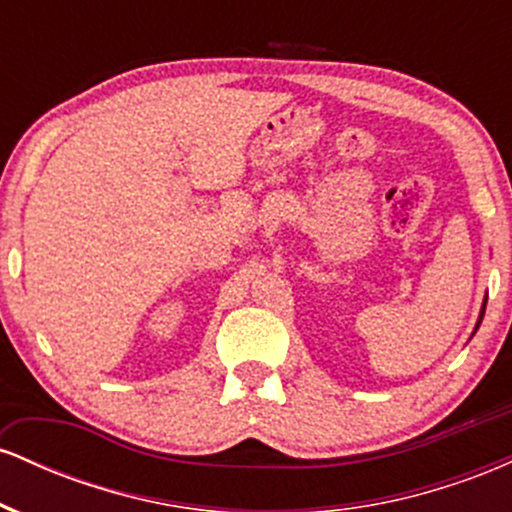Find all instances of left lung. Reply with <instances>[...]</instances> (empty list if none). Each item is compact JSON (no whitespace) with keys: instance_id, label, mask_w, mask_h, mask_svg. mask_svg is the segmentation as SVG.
Segmentation results:
<instances>
[{"instance_id":"obj_1","label":"left lung","mask_w":512,"mask_h":512,"mask_svg":"<svg viewBox=\"0 0 512 512\" xmlns=\"http://www.w3.org/2000/svg\"><path fill=\"white\" fill-rule=\"evenodd\" d=\"M484 308H486V303H484ZM479 325H481V317H479Z\"/></svg>"}]
</instances>
